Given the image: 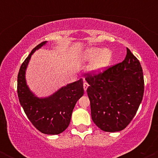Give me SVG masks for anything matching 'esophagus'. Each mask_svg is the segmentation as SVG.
Instances as JSON below:
<instances>
[{
  "instance_id": "esophagus-1",
  "label": "esophagus",
  "mask_w": 158,
  "mask_h": 158,
  "mask_svg": "<svg viewBox=\"0 0 158 158\" xmlns=\"http://www.w3.org/2000/svg\"><path fill=\"white\" fill-rule=\"evenodd\" d=\"M88 86H89V85H88V83L86 82V81H85V82H84V84H83V87H84V90H85V91H86V90H87V88H88Z\"/></svg>"
}]
</instances>
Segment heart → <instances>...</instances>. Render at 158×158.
<instances>
[{"instance_id":"1","label":"heart","mask_w":158,"mask_h":158,"mask_svg":"<svg viewBox=\"0 0 158 158\" xmlns=\"http://www.w3.org/2000/svg\"><path fill=\"white\" fill-rule=\"evenodd\" d=\"M81 59L85 61L93 60L88 69L93 73H99L106 70L110 64L112 59V52L108 49L90 48L81 52Z\"/></svg>"}]
</instances>
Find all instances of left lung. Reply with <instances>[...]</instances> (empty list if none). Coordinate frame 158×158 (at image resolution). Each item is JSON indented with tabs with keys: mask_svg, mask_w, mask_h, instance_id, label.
<instances>
[{
	"mask_svg": "<svg viewBox=\"0 0 158 158\" xmlns=\"http://www.w3.org/2000/svg\"><path fill=\"white\" fill-rule=\"evenodd\" d=\"M91 118L101 130L122 131L142 102L144 79L140 63L127 48L126 59L99 74H85Z\"/></svg>",
	"mask_w": 158,
	"mask_h": 158,
	"instance_id": "left-lung-1",
	"label": "left lung"
}]
</instances>
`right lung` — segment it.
Masks as SVG:
<instances>
[{"label":"right lung","mask_w":158,"mask_h":158,"mask_svg":"<svg viewBox=\"0 0 158 158\" xmlns=\"http://www.w3.org/2000/svg\"><path fill=\"white\" fill-rule=\"evenodd\" d=\"M47 42L37 45L21 64L18 75V96L27 117L39 131L46 135H59L68 127L76 103L84 94L83 80L68 84L48 97L39 98L32 93L25 78L27 65L35 50Z\"/></svg>","instance_id":"add662e5"}]
</instances>
